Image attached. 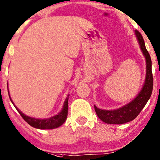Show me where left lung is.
I'll list each match as a JSON object with an SVG mask.
<instances>
[{"instance_id": "8db88e82", "label": "left lung", "mask_w": 160, "mask_h": 160, "mask_svg": "<svg viewBox=\"0 0 160 160\" xmlns=\"http://www.w3.org/2000/svg\"><path fill=\"white\" fill-rule=\"evenodd\" d=\"M135 36L140 45V50L146 59V72L145 82L140 92L132 101L118 109L106 110L95 107V110L98 117L103 122L109 124H123L132 121L143 109L150 98L153 90V75L151 70V59L146 50L143 38L138 31H134Z\"/></svg>"}]
</instances>
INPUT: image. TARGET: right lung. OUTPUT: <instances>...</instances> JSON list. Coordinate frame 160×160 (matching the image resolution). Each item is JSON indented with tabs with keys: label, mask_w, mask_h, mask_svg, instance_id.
I'll use <instances>...</instances> for the list:
<instances>
[{
	"label": "right lung",
	"mask_w": 160,
	"mask_h": 160,
	"mask_svg": "<svg viewBox=\"0 0 160 160\" xmlns=\"http://www.w3.org/2000/svg\"><path fill=\"white\" fill-rule=\"evenodd\" d=\"M7 88H8V84H7ZM9 92V98L10 101H12V103H13L14 107L16 108V109L18 110V112L20 114V115L22 116V118L26 121L27 123L29 124L30 126H32V127L39 128V129H53V128L59 127L60 126H62V124L65 123L66 119L68 117V98H69V95H68V97L66 98L65 102H64L63 107H62V110L59 112L57 115H55L52 116V117L48 118H44V119H39V118H35L32 117H29V116L25 115L24 113H22L21 111L18 109V107L14 105V103L12 101L11 97H10Z\"/></svg>",
	"instance_id": "add662e5"
}]
</instances>
